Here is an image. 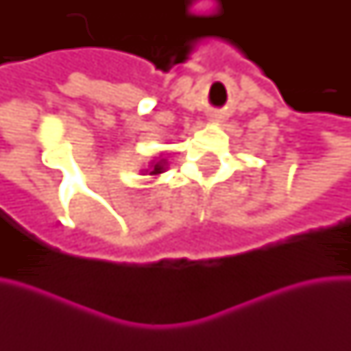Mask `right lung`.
I'll return each mask as SVG.
<instances>
[{
	"mask_svg": "<svg viewBox=\"0 0 351 351\" xmlns=\"http://www.w3.org/2000/svg\"><path fill=\"white\" fill-rule=\"evenodd\" d=\"M162 169H164V166H162V162H158L154 166V169L150 171V173H162Z\"/></svg>",
	"mask_w": 351,
	"mask_h": 351,
	"instance_id": "1",
	"label": "right lung"
}]
</instances>
